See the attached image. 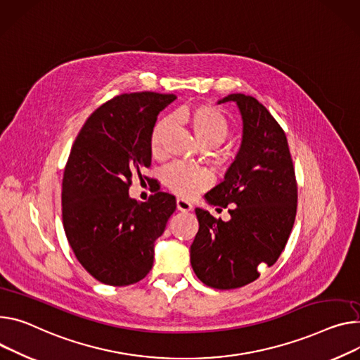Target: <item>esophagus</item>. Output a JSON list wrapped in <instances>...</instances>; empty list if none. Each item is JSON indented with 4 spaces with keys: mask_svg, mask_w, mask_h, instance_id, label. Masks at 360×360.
Listing matches in <instances>:
<instances>
[{
    "mask_svg": "<svg viewBox=\"0 0 360 360\" xmlns=\"http://www.w3.org/2000/svg\"><path fill=\"white\" fill-rule=\"evenodd\" d=\"M176 205H177V210L184 212V213H186V212H190V210L193 209L191 203H190V202H187L186 199H181V198H179V199H177Z\"/></svg>",
    "mask_w": 360,
    "mask_h": 360,
    "instance_id": "1",
    "label": "esophagus"
}]
</instances>
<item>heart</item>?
<instances>
[{
  "label": "heart",
  "mask_w": 360,
  "mask_h": 360,
  "mask_svg": "<svg viewBox=\"0 0 360 360\" xmlns=\"http://www.w3.org/2000/svg\"><path fill=\"white\" fill-rule=\"evenodd\" d=\"M177 117L190 124L200 147H207L210 150L222 146L229 136L231 127L228 120L213 106L202 105L196 108H186L180 110ZM169 125V118H160L151 129L150 147L154 155H160L162 151L164 138ZM162 181L173 193H177L183 198H191L199 190L205 188L210 179L205 170L195 167V165L176 162L162 172Z\"/></svg>",
  "instance_id": "obj_1"
}]
</instances>
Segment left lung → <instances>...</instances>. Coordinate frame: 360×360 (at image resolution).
Listing matches in <instances>:
<instances>
[{"mask_svg":"<svg viewBox=\"0 0 360 360\" xmlns=\"http://www.w3.org/2000/svg\"><path fill=\"white\" fill-rule=\"evenodd\" d=\"M242 118L239 151L225 179L205 195L216 207H229L224 222L198 207L199 231L190 246L198 278L217 290L255 281L259 266L280 258L297 212V184L283 128L255 98L232 94Z\"/></svg>","mask_w":360,"mask_h":360,"instance_id":"obj_1","label":"left lung"}]
</instances>
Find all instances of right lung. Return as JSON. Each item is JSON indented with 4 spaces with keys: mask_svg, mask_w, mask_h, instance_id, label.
Wrapping results in <instances>:
<instances>
[{
    "mask_svg": "<svg viewBox=\"0 0 360 360\" xmlns=\"http://www.w3.org/2000/svg\"><path fill=\"white\" fill-rule=\"evenodd\" d=\"M174 95L134 92L101 105L72 147L62 187L63 228L94 278L124 287L141 281L154 262V243L176 210L158 191L148 202L129 198L132 176L150 167V135Z\"/></svg>",
    "mask_w": 360,
    "mask_h": 360,
    "instance_id": "obj_1",
    "label": "right lung"
}]
</instances>
